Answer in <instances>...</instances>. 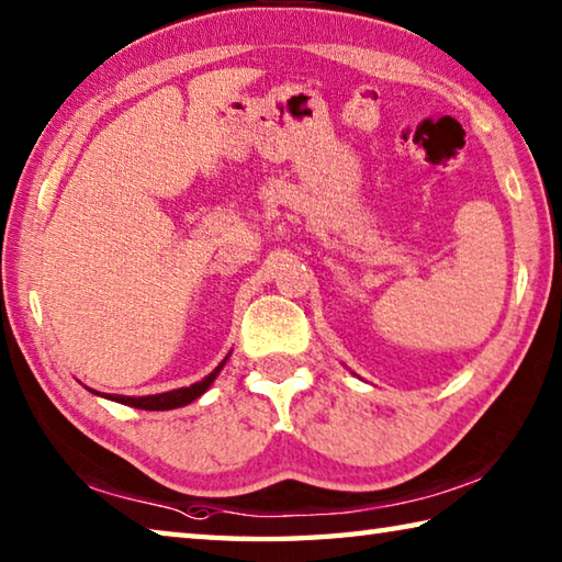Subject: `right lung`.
Masks as SVG:
<instances>
[{
    "instance_id": "1",
    "label": "right lung",
    "mask_w": 562,
    "mask_h": 562,
    "mask_svg": "<svg viewBox=\"0 0 562 562\" xmlns=\"http://www.w3.org/2000/svg\"><path fill=\"white\" fill-rule=\"evenodd\" d=\"M227 357H231V355H227ZM227 357L205 379H201V382H195V384H190V386L173 389V392H164V394H154V396H119L116 394V396H106V398H111V402L133 406V408H146V412H168V408L186 406L190 402H195L198 396L205 394L207 389H211V384L215 382V376L221 374V369L225 367ZM91 392H93V389H91ZM93 394H99V392H93ZM99 396H103V394H99Z\"/></svg>"
}]
</instances>
